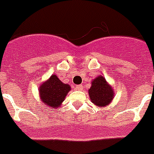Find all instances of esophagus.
Wrapping results in <instances>:
<instances>
[{
    "label": "esophagus",
    "mask_w": 154,
    "mask_h": 154,
    "mask_svg": "<svg viewBox=\"0 0 154 154\" xmlns=\"http://www.w3.org/2000/svg\"><path fill=\"white\" fill-rule=\"evenodd\" d=\"M76 89H77V90H82L83 86L82 85H77L76 86Z\"/></svg>",
    "instance_id": "34e87169"
}]
</instances>
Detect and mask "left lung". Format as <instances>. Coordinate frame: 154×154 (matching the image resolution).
Returning <instances> with one entry per match:
<instances>
[{
  "label": "left lung",
  "instance_id": "obj_1",
  "mask_svg": "<svg viewBox=\"0 0 154 154\" xmlns=\"http://www.w3.org/2000/svg\"><path fill=\"white\" fill-rule=\"evenodd\" d=\"M88 93L91 102L101 109L109 105L114 100V89L102 75L93 79Z\"/></svg>",
  "mask_w": 154,
  "mask_h": 154
}]
</instances>
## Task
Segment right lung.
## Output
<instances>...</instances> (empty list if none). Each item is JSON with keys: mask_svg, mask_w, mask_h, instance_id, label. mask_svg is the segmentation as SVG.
<instances>
[{"mask_svg": "<svg viewBox=\"0 0 154 154\" xmlns=\"http://www.w3.org/2000/svg\"><path fill=\"white\" fill-rule=\"evenodd\" d=\"M39 97L43 104L50 107L52 109H57L62 105L63 101L71 87L68 84H64L54 74L39 87Z\"/></svg>", "mask_w": 154, "mask_h": 154, "instance_id": "1", "label": "right lung"}]
</instances>
